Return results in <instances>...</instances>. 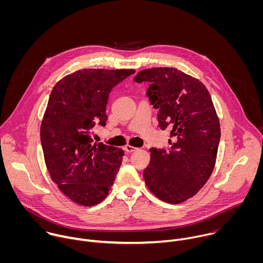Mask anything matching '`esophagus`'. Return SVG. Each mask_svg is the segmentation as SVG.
Instances as JSON below:
<instances>
[{"mask_svg": "<svg viewBox=\"0 0 263 263\" xmlns=\"http://www.w3.org/2000/svg\"><path fill=\"white\" fill-rule=\"evenodd\" d=\"M137 149V147H134V146H132V145H126L125 146V151L127 152V153H132V152H135Z\"/></svg>", "mask_w": 263, "mask_h": 263, "instance_id": "esophagus-1", "label": "esophagus"}]
</instances>
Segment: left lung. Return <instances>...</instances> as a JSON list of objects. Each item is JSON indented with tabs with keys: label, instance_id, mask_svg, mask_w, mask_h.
Segmentation results:
<instances>
[{
	"label": "left lung",
	"instance_id": "1",
	"mask_svg": "<svg viewBox=\"0 0 263 263\" xmlns=\"http://www.w3.org/2000/svg\"><path fill=\"white\" fill-rule=\"evenodd\" d=\"M134 81L148 82L146 96L158 109L161 130L171 129L170 148H149L143 171L147 189L168 204L194 197L215 165L220 128L211 97L198 79L173 67L139 71Z\"/></svg>",
	"mask_w": 263,
	"mask_h": 263
}]
</instances>
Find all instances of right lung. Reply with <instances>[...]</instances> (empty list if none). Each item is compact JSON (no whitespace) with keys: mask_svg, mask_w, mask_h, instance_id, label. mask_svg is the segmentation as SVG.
<instances>
[{"mask_svg":"<svg viewBox=\"0 0 263 263\" xmlns=\"http://www.w3.org/2000/svg\"><path fill=\"white\" fill-rule=\"evenodd\" d=\"M134 69L86 68L54 86L41 126L50 176L58 189L82 206L101 203L114 185L124 151L95 142L92 130L105 126L108 97Z\"/></svg>","mask_w":263,"mask_h":263,"instance_id":"1","label":"right lung"}]
</instances>
